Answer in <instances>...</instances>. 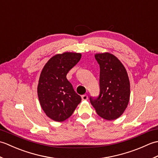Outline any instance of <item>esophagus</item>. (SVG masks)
<instances>
[{
    "instance_id": "1",
    "label": "esophagus",
    "mask_w": 158,
    "mask_h": 158,
    "mask_svg": "<svg viewBox=\"0 0 158 158\" xmlns=\"http://www.w3.org/2000/svg\"><path fill=\"white\" fill-rule=\"evenodd\" d=\"M81 98H82L83 100H88V95H87V94H83L81 96Z\"/></svg>"
}]
</instances>
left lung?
Wrapping results in <instances>:
<instances>
[{"label": "left lung", "instance_id": "left-lung-1", "mask_svg": "<svg viewBox=\"0 0 158 158\" xmlns=\"http://www.w3.org/2000/svg\"><path fill=\"white\" fill-rule=\"evenodd\" d=\"M95 58L100 66V94L89 97L97 114L107 120L117 119L129 102L130 81L125 67L109 53H98Z\"/></svg>", "mask_w": 158, "mask_h": 158}]
</instances>
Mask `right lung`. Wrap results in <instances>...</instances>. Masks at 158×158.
<instances>
[{
	"label": "right lung",
	"mask_w": 158,
	"mask_h": 158,
	"mask_svg": "<svg viewBox=\"0 0 158 158\" xmlns=\"http://www.w3.org/2000/svg\"><path fill=\"white\" fill-rule=\"evenodd\" d=\"M81 57L79 53L57 54L49 60L41 71L37 88L39 100L43 111L56 122L68 119L81 101L66 79L67 73Z\"/></svg>",
	"instance_id": "obj_1"
}]
</instances>
